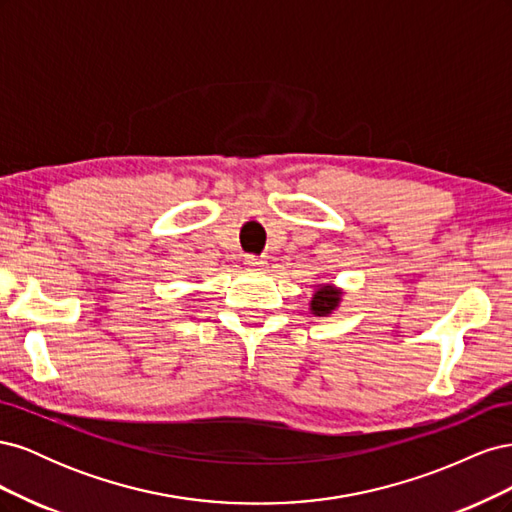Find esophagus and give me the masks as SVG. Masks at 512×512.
Masks as SVG:
<instances>
[{"label":"esophagus","mask_w":512,"mask_h":512,"mask_svg":"<svg viewBox=\"0 0 512 512\" xmlns=\"http://www.w3.org/2000/svg\"><path fill=\"white\" fill-rule=\"evenodd\" d=\"M245 265H247V269H252V271H260L262 267H265V260L250 254V256H245Z\"/></svg>","instance_id":"esophagus-1"}]
</instances>
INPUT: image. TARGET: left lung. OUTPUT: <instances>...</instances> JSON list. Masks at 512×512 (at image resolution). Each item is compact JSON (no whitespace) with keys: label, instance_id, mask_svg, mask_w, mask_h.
<instances>
[{"label":"left lung","instance_id":"left-lung-1","mask_svg":"<svg viewBox=\"0 0 512 512\" xmlns=\"http://www.w3.org/2000/svg\"><path fill=\"white\" fill-rule=\"evenodd\" d=\"M342 294V288L333 284H318L312 301H309V312L314 316H331L342 303Z\"/></svg>","mask_w":512,"mask_h":512}]
</instances>
